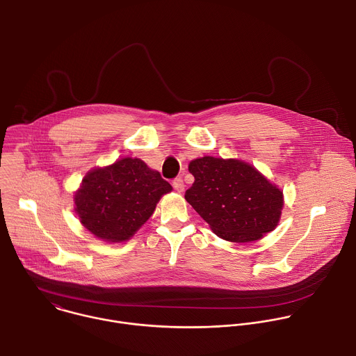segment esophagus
<instances>
[{"instance_id":"esophagus-1","label":"esophagus","mask_w":356,"mask_h":356,"mask_svg":"<svg viewBox=\"0 0 356 356\" xmlns=\"http://www.w3.org/2000/svg\"><path fill=\"white\" fill-rule=\"evenodd\" d=\"M172 186H173V188H175L177 193H183V191H184V183H183V179H180V177L175 179V180L172 181Z\"/></svg>"}]
</instances>
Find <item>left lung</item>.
Wrapping results in <instances>:
<instances>
[{
    "mask_svg": "<svg viewBox=\"0 0 356 356\" xmlns=\"http://www.w3.org/2000/svg\"><path fill=\"white\" fill-rule=\"evenodd\" d=\"M194 176L184 198L220 238L251 243L276 229L283 191L238 159L202 156L188 165Z\"/></svg>",
    "mask_w": 356,
    "mask_h": 356,
    "instance_id": "1",
    "label": "left lung"
}]
</instances>
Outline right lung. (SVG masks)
I'll return each mask as SVG.
<instances>
[{"instance_id": "obj_1", "label": "right lung", "mask_w": 356, "mask_h": 356, "mask_svg": "<svg viewBox=\"0 0 356 356\" xmlns=\"http://www.w3.org/2000/svg\"><path fill=\"white\" fill-rule=\"evenodd\" d=\"M172 186L138 158H123L90 170L74 194L80 223L95 237L129 240L154 213Z\"/></svg>"}]
</instances>
